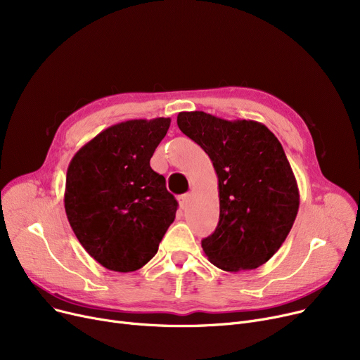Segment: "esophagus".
<instances>
[{"label":"esophagus","mask_w":360,"mask_h":360,"mask_svg":"<svg viewBox=\"0 0 360 360\" xmlns=\"http://www.w3.org/2000/svg\"><path fill=\"white\" fill-rule=\"evenodd\" d=\"M179 207L182 210H185L188 205H190V201H191V194H184V195H181L179 198Z\"/></svg>","instance_id":"1"}]
</instances>
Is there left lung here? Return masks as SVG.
Segmentation results:
<instances>
[{"instance_id":"left-lung-1","label":"left lung","mask_w":360,"mask_h":360,"mask_svg":"<svg viewBox=\"0 0 360 360\" xmlns=\"http://www.w3.org/2000/svg\"><path fill=\"white\" fill-rule=\"evenodd\" d=\"M178 127L209 155L219 179L216 231L201 240L220 270L266 264L286 240L299 210V188L280 141L261 122L179 112Z\"/></svg>"}]
</instances>
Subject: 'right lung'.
I'll return each instance as SVG.
<instances>
[{
    "label": "right lung",
    "mask_w": 360,
    "mask_h": 360,
    "mask_svg": "<svg viewBox=\"0 0 360 360\" xmlns=\"http://www.w3.org/2000/svg\"><path fill=\"white\" fill-rule=\"evenodd\" d=\"M170 118L129 120L86 143L67 169L64 205L72 232L108 270L129 273L153 258L178 202L150 159Z\"/></svg>",
    "instance_id": "add662e5"
}]
</instances>
